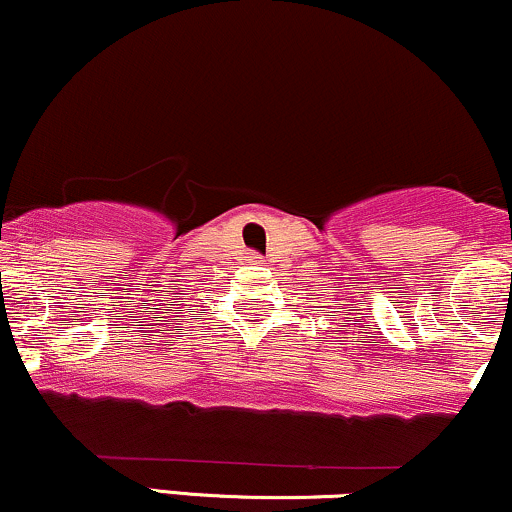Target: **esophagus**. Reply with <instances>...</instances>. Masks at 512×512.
Masks as SVG:
<instances>
[{"mask_svg":"<svg viewBox=\"0 0 512 512\" xmlns=\"http://www.w3.org/2000/svg\"><path fill=\"white\" fill-rule=\"evenodd\" d=\"M255 260H257V262H262V257H255Z\"/></svg>","mask_w":512,"mask_h":512,"instance_id":"obj_1","label":"esophagus"}]
</instances>
